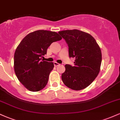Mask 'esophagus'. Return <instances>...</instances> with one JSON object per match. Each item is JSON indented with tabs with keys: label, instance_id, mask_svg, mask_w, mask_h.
Here are the masks:
<instances>
[{
	"label": "esophagus",
	"instance_id": "esophagus-1",
	"mask_svg": "<svg viewBox=\"0 0 120 120\" xmlns=\"http://www.w3.org/2000/svg\"><path fill=\"white\" fill-rule=\"evenodd\" d=\"M53 64H54L55 67H57V66L60 65V64H59V63H57V62H56V61H55L54 63H53Z\"/></svg>",
	"mask_w": 120,
	"mask_h": 120
}]
</instances>
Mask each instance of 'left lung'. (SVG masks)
Here are the masks:
<instances>
[{"mask_svg": "<svg viewBox=\"0 0 120 120\" xmlns=\"http://www.w3.org/2000/svg\"><path fill=\"white\" fill-rule=\"evenodd\" d=\"M68 43L69 55L74 57V66L65 65L61 75L63 83L74 90L89 86L100 71L101 52L98 44L90 34L73 29L59 31Z\"/></svg>", "mask_w": 120, "mask_h": 120, "instance_id": "8db88e82", "label": "left lung"}]
</instances>
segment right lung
I'll return each instance as SVG.
<instances>
[{
	"label": "right lung",
	"instance_id": "1",
	"mask_svg": "<svg viewBox=\"0 0 120 120\" xmlns=\"http://www.w3.org/2000/svg\"><path fill=\"white\" fill-rule=\"evenodd\" d=\"M61 37L55 31L39 30L28 34L21 41L14 55V69L19 81L30 91L42 90L54 67L51 62L41 60L52 43Z\"/></svg>",
	"mask_w": 120,
	"mask_h": 120
}]
</instances>
